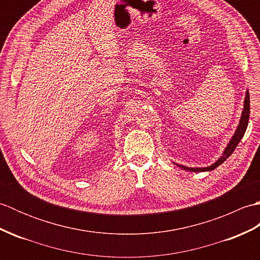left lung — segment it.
Returning <instances> with one entry per match:
<instances>
[{"mask_svg":"<svg viewBox=\"0 0 260 260\" xmlns=\"http://www.w3.org/2000/svg\"><path fill=\"white\" fill-rule=\"evenodd\" d=\"M249 114H250V98H249V91H247L246 98H245V104H244V110H242L239 125H238V127H237L235 135L233 136V139L230 140L228 146L225 147V150L223 151L222 156L220 157L217 162L213 163L212 165H210V167H207V168H187V167H183V165H180V164H175V165H178V167L182 168L185 171H191V172H204V171H212L215 168H218L220 164H222L225 159H227L231 155V154L234 153L235 148L237 147V145L239 144V142L241 141L242 137H244V134H245L247 126H248V121H249Z\"/></svg>","mask_w":260,"mask_h":260,"instance_id":"obj_1","label":"left lung"}]
</instances>
